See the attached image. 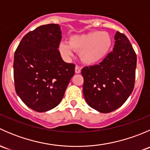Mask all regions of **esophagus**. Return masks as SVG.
I'll list each match as a JSON object with an SVG mask.
<instances>
[{
	"instance_id": "34e87169",
	"label": "esophagus",
	"mask_w": 150,
	"mask_h": 150,
	"mask_svg": "<svg viewBox=\"0 0 150 150\" xmlns=\"http://www.w3.org/2000/svg\"><path fill=\"white\" fill-rule=\"evenodd\" d=\"M81 68L78 66L75 67V72H76V73H81Z\"/></svg>"
}]
</instances>
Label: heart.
I'll list each match as a JSON object with an SVG mask.
<instances>
[{"label":"heart","mask_w":150,"mask_h":150,"mask_svg":"<svg viewBox=\"0 0 150 150\" xmlns=\"http://www.w3.org/2000/svg\"><path fill=\"white\" fill-rule=\"evenodd\" d=\"M112 38L107 33L93 31L69 37V43L62 42L59 45L62 55L69 58L73 51L80 53L81 61L86 64H94L102 61L110 51Z\"/></svg>","instance_id":"1"}]
</instances>
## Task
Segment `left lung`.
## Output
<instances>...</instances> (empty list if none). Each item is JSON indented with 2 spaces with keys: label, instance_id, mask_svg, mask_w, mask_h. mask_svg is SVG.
I'll use <instances>...</instances> for the list:
<instances>
[{
  "label": "left lung",
  "instance_id": "1",
  "mask_svg": "<svg viewBox=\"0 0 150 150\" xmlns=\"http://www.w3.org/2000/svg\"><path fill=\"white\" fill-rule=\"evenodd\" d=\"M114 48L99 64L81 71L87 104L102 113L117 110L132 93L135 84L137 54L128 38L117 31Z\"/></svg>",
  "mask_w": 150,
  "mask_h": 150
}]
</instances>
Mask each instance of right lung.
Segmentation results:
<instances>
[{"label": "right lung", "mask_w": 150, "mask_h": 150, "mask_svg": "<svg viewBox=\"0 0 150 150\" xmlns=\"http://www.w3.org/2000/svg\"><path fill=\"white\" fill-rule=\"evenodd\" d=\"M57 24L41 25L25 35L14 53L13 80L16 93L38 112L57 107L75 74L58 50L62 39Z\"/></svg>", "instance_id": "obj_1"}]
</instances>
